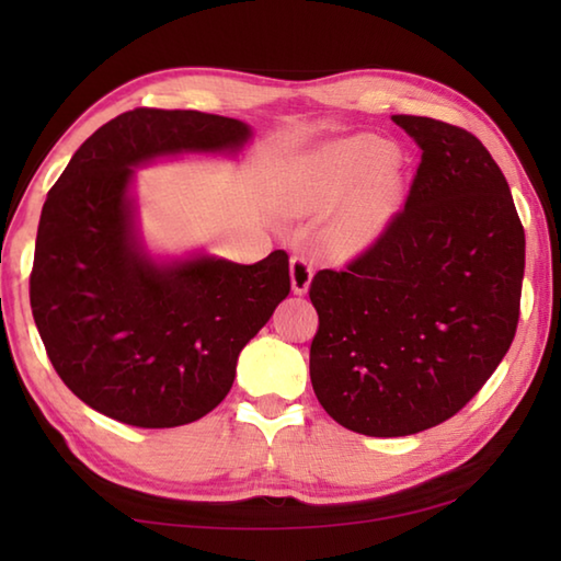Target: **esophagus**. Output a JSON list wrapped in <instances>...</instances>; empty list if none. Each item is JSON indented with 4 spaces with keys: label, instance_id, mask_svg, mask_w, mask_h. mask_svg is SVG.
<instances>
[{
    "label": "esophagus",
    "instance_id": "obj_1",
    "mask_svg": "<svg viewBox=\"0 0 561 561\" xmlns=\"http://www.w3.org/2000/svg\"><path fill=\"white\" fill-rule=\"evenodd\" d=\"M289 277H291L294 294H307L311 277H314V267H311V262L307 257H291Z\"/></svg>",
    "mask_w": 561,
    "mask_h": 561
}]
</instances>
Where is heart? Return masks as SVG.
<instances>
[{
	"mask_svg": "<svg viewBox=\"0 0 561 561\" xmlns=\"http://www.w3.org/2000/svg\"><path fill=\"white\" fill-rule=\"evenodd\" d=\"M401 190L396 148L376 136H351L319 148L294 170L284 205L289 213L314 215L351 199L329 240L339 252H360L386 230Z\"/></svg>",
	"mask_w": 561,
	"mask_h": 561,
	"instance_id": "heart-1",
	"label": "heart"
}]
</instances>
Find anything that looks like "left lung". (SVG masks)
I'll list each match as a JSON object with an SVG mask.
<instances>
[{
    "label": "left lung",
    "instance_id": "8db88e82",
    "mask_svg": "<svg viewBox=\"0 0 561 561\" xmlns=\"http://www.w3.org/2000/svg\"><path fill=\"white\" fill-rule=\"evenodd\" d=\"M423 150L411 193L346 270L309 287L311 386L344 428L401 438L448 421L505 358L525 230L505 175L465 128L393 116Z\"/></svg>",
    "mask_w": 561,
    "mask_h": 561
}]
</instances>
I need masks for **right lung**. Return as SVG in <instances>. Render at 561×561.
Here are the masks:
<instances>
[{"label":"right lung","mask_w":561,"mask_h":561,"mask_svg":"<svg viewBox=\"0 0 561 561\" xmlns=\"http://www.w3.org/2000/svg\"><path fill=\"white\" fill-rule=\"evenodd\" d=\"M252 130L201 111L136 108L76 150L46 195L32 314L51 366L93 411L175 428L222 403L237 356L291 289L289 257L156 262L136 227L133 168L180 153H237Z\"/></svg>","instance_id":"right-lung-1"}]
</instances>
